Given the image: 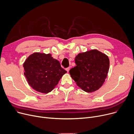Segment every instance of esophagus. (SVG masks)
Segmentation results:
<instances>
[{
    "label": "esophagus",
    "mask_w": 134,
    "mask_h": 134,
    "mask_svg": "<svg viewBox=\"0 0 134 134\" xmlns=\"http://www.w3.org/2000/svg\"><path fill=\"white\" fill-rule=\"evenodd\" d=\"M65 70H66V71L68 72L69 71V70H70V68H66Z\"/></svg>",
    "instance_id": "esophagus-1"
}]
</instances>
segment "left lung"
<instances>
[{
	"label": "left lung",
	"mask_w": 134,
	"mask_h": 134,
	"mask_svg": "<svg viewBox=\"0 0 134 134\" xmlns=\"http://www.w3.org/2000/svg\"><path fill=\"white\" fill-rule=\"evenodd\" d=\"M76 66L70 75L76 84L86 92H94L103 85L109 72L108 56L93 49L80 53L75 57Z\"/></svg>",
	"instance_id": "obj_1"
}]
</instances>
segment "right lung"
I'll return each mask as SVG.
<instances>
[{
  "label": "right lung",
  "mask_w": 134,
  "mask_h": 134,
  "mask_svg": "<svg viewBox=\"0 0 134 134\" xmlns=\"http://www.w3.org/2000/svg\"><path fill=\"white\" fill-rule=\"evenodd\" d=\"M24 76L28 84L36 91L50 92L58 84L66 71L50 53L35 52L23 63Z\"/></svg>",
  "instance_id": "right-lung-1"
}]
</instances>
